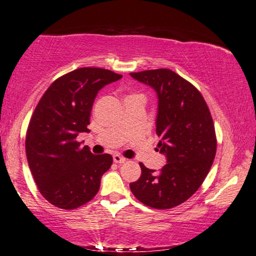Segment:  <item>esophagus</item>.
Returning <instances> with one entry per match:
<instances>
[{"mask_svg":"<svg viewBox=\"0 0 256 256\" xmlns=\"http://www.w3.org/2000/svg\"><path fill=\"white\" fill-rule=\"evenodd\" d=\"M125 161H126V159H125V158H123V156H118V154H114V162H116V164H124Z\"/></svg>","mask_w":256,"mask_h":256,"instance_id":"34e87169","label":"esophagus"}]
</instances>
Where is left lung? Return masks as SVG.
<instances>
[{"label":"left lung","instance_id":"left-lung-1","mask_svg":"<svg viewBox=\"0 0 256 256\" xmlns=\"http://www.w3.org/2000/svg\"><path fill=\"white\" fill-rule=\"evenodd\" d=\"M156 94V128L166 164L160 170L140 162L142 175L130 183L136 200L154 208H170L190 198L210 170L216 156V133L200 92L170 70L130 73Z\"/></svg>","mask_w":256,"mask_h":256}]
</instances>
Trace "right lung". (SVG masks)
Returning <instances> with one entry per match:
<instances>
[{
    "mask_svg": "<svg viewBox=\"0 0 256 256\" xmlns=\"http://www.w3.org/2000/svg\"><path fill=\"white\" fill-rule=\"evenodd\" d=\"M122 78L103 68H78L56 80L42 95L25 140L30 170L46 200L72 210L94 198L110 154L95 156L76 136L87 128L97 94Z\"/></svg>",
    "mask_w": 256,
    "mask_h": 256,
    "instance_id": "obj_1",
    "label": "right lung"
}]
</instances>
